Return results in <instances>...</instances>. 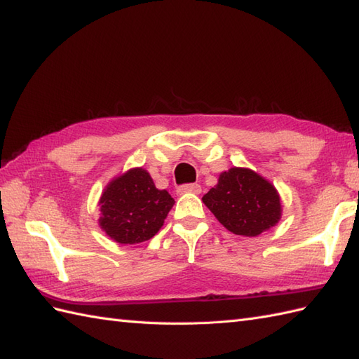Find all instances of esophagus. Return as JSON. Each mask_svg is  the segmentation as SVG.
I'll use <instances>...</instances> for the list:
<instances>
[{
	"instance_id": "34e87169",
	"label": "esophagus",
	"mask_w": 359,
	"mask_h": 359,
	"mask_svg": "<svg viewBox=\"0 0 359 359\" xmlns=\"http://www.w3.org/2000/svg\"><path fill=\"white\" fill-rule=\"evenodd\" d=\"M177 192L180 195H184V194H195L198 195L201 192V186L200 184H184V186H180Z\"/></svg>"
}]
</instances>
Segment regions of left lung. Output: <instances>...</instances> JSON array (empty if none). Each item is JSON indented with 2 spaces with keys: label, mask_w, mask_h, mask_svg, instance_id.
Here are the masks:
<instances>
[{
  "label": "left lung",
  "mask_w": 359,
  "mask_h": 359,
  "mask_svg": "<svg viewBox=\"0 0 359 359\" xmlns=\"http://www.w3.org/2000/svg\"><path fill=\"white\" fill-rule=\"evenodd\" d=\"M203 203L229 232L243 236L267 232L283 213L280 194L272 182L245 167L222 172Z\"/></svg>",
  "instance_id": "1"
}]
</instances>
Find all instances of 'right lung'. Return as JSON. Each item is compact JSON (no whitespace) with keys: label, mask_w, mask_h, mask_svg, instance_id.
<instances>
[{"label":"right lung","mask_w":359,"mask_h":359,"mask_svg":"<svg viewBox=\"0 0 359 359\" xmlns=\"http://www.w3.org/2000/svg\"><path fill=\"white\" fill-rule=\"evenodd\" d=\"M175 200L142 167L115 177L100 198V227L118 244H138L163 227Z\"/></svg>","instance_id":"right-lung-1"}]
</instances>
